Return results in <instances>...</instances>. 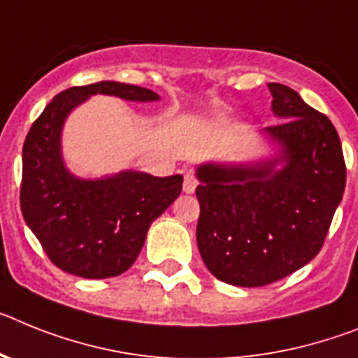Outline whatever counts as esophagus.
Segmentation results:
<instances>
[{"label": "esophagus", "mask_w": 358, "mask_h": 358, "mask_svg": "<svg viewBox=\"0 0 358 358\" xmlns=\"http://www.w3.org/2000/svg\"><path fill=\"white\" fill-rule=\"evenodd\" d=\"M196 185L198 180L192 173H185V175H183V192H185V194H192V192L196 191Z\"/></svg>", "instance_id": "esophagus-1"}]
</instances>
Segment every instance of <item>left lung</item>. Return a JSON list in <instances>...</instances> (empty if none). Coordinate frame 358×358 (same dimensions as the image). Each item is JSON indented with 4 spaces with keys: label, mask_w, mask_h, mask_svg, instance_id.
<instances>
[{
    "label": "left lung",
    "mask_w": 358,
    "mask_h": 358,
    "mask_svg": "<svg viewBox=\"0 0 358 358\" xmlns=\"http://www.w3.org/2000/svg\"><path fill=\"white\" fill-rule=\"evenodd\" d=\"M268 88L281 120L263 129L270 153L196 166L198 250L214 278L234 287H265L308 265L346 187L331 120L288 86Z\"/></svg>",
    "instance_id": "left-lung-1"
}]
</instances>
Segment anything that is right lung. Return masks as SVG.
I'll list each match as a JSON object with an SVG mask.
<instances>
[{
    "label": "right lung",
    "instance_id": "obj_1",
    "mask_svg": "<svg viewBox=\"0 0 358 358\" xmlns=\"http://www.w3.org/2000/svg\"><path fill=\"white\" fill-rule=\"evenodd\" d=\"M93 95L157 102L142 86L101 80L52 99L23 145L21 213L55 266L79 278L106 279L126 272L144 247L151 223L182 192V175L160 178L144 171L83 178L63 157L64 122Z\"/></svg>",
    "mask_w": 358,
    "mask_h": 358
}]
</instances>
